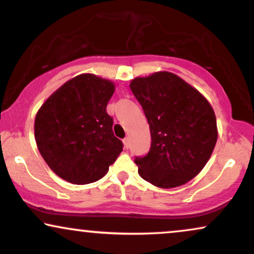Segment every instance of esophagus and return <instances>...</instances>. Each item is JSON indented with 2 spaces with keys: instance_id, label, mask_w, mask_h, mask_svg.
Returning a JSON list of instances; mask_svg holds the SVG:
<instances>
[{
  "instance_id": "1",
  "label": "esophagus",
  "mask_w": 254,
  "mask_h": 254,
  "mask_svg": "<svg viewBox=\"0 0 254 254\" xmlns=\"http://www.w3.org/2000/svg\"><path fill=\"white\" fill-rule=\"evenodd\" d=\"M123 144H124L125 149H129V147H130V139H129V137H125L124 138Z\"/></svg>"
}]
</instances>
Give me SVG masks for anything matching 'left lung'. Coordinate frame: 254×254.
Wrapping results in <instances>:
<instances>
[{"mask_svg":"<svg viewBox=\"0 0 254 254\" xmlns=\"http://www.w3.org/2000/svg\"><path fill=\"white\" fill-rule=\"evenodd\" d=\"M130 89L149 123L151 147L134 163L143 179L172 189L194 178L206 165L218 138L216 115L197 89L169 71L136 77Z\"/></svg>","mask_w":254,"mask_h":254,"instance_id":"obj_1","label":"left lung"}]
</instances>
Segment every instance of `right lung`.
<instances>
[{"mask_svg":"<svg viewBox=\"0 0 254 254\" xmlns=\"http://www.w3.org/2000/svg\"><path fill=\"white\" fill-rule=\"evenodd\" d=\"M115 83L81 73L53 92L35 117V140L48 166L64 181L84 185L103 178L123 151L107 112Z\"/></svg>","mask_w":254,"mask_h":254,"instance_id":"right-lung-1","label":"right lung"}]
</instances>
